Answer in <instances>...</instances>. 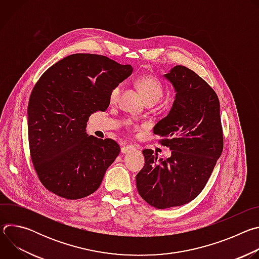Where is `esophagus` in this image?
Here are the masks:
<instances>
[{
  "instance_id": "obj_1",
  "label": "esophagus",
  "mask_w": 259,
  "mask_h": 259,
  "mask_svg": "<svg viewBox=\"0 0 259 259\" xmlns=\"http://www.w3.org/2000/svg\"><path fill=\"white\" fill-rule=\"evenodd\" d=\"M134 151H135V146L133 144H128V143L123 145L122 149H121L122 154H129V153L134 152Z\"/></svg>"
}]
</instances>
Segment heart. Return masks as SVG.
Wrapping results in <instances>:
<instances>
[{"label":"heart","mask_w":259,"mask_h":259,"mask_svg":"<svg viewBox=\"0 0 259 259\" xmlns=\"http://www.w3.org/2000/svg\"><path fill=\"white\" fill-rule=\"evenodd\" d=\"M138 88L144 96L146 102H157L164 95V85L163 83L156 77L151 75L141 76L137 80ZM123 90V84L119 83L114 86L109 92L108 99L112 103H115L119 100L121 93Z\"/></svg>","instance_id":"obj_1"}]
</instances>
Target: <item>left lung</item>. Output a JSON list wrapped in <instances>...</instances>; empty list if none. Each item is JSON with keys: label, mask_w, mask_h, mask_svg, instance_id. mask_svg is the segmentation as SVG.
I'll return each mask as SVG.
<instances>
[{"label": "left lung", "mask_w": 259, "mask_h": 259, "mask_svg": "<svg viewBox=\"0 0 259 259\" xmlns=\"http://www.w3.org/2000/svg\"><path fill=\"white\" fill-rule=\"evenodd\" d=\"M165 77L176 96L167 117L154 129L171 157L158 160L144 150L145 164L136 175L140 197L157 209L187 204L207 184L223 153L224 131L219 100L210 85L192 69L177 65Z\"/></svg>", "instance_id": "1"}]
</instances>
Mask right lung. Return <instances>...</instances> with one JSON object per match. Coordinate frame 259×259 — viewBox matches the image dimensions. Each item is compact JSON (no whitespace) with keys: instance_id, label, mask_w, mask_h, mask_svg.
I'll use <instances>...</instances> for the list:
<instances>
[{"instance_id":"1","label":"right lung","mask_w":259,"mask_h":259,"mask_svg":"<svg viewBox=\"0 0 259 259\" xmlns=\"http://www.w3.org/2000/svg\"><path fill=\"white\" fill-rule=\"evenodd\" d=\"M131 72L130 64L77 53L50 66L35 83L27 108L29 153L49 192L78 200L100 187L121 149L114 139L88 136L87 121L104 112L110 90Z\"/></svg>"}]
</instances>
